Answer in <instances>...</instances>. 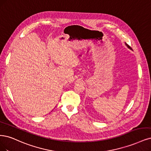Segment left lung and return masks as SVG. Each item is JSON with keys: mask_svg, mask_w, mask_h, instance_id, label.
<instances>
[{"mask_svg": "<svg viewBox=\"0 0 151 151\" xmlns=\"http://www.w3.org/2000/svg\"><path fill=\"white\" fill-rule=\"evenodd\" d=\"M126 45H127V44H126ZM127 47H129V48H130V49H131V47H130V46H129V45H127Z\"/></svg>", "mask_w": 151, "mask_h": 151, "instance_id": "1", "label": "left lung"}]
</instances>
